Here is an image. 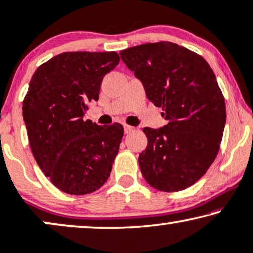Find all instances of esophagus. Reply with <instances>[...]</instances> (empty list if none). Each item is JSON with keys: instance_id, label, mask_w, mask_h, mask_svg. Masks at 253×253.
<instances>
[{"instance_id": "34e87169", "label": "esophagus", "mask_w": 253, "mask_h": 253, "mask_svg": "<svg viewBox=\"0 0 253 253\" xmlns=\"http://www.w3.org/2000/svg\"><path fill=\"white\" fill-rule=\"evenodd\" d=\"M124 128H125V133L126 134L132 133L134 132V129H135L133 126H129V125H124Z\"/></svg>"}]
</instances>
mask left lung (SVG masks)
I'll use <instances>...</instances> for the list:
<instances>
[{
    "mask_svg": "<svg viewBox=\"0 0 253 253\" xmlns=\"http://www.w3.org/2000/svg\"><path fill=\"white\" fill-rule=\"evenodd\" d=\"M120 55L168 120L160 129L143 128L142 176L163 192L190 187L210 169L223 135L225 103L213 69L199 54L170 42L134 46Z\"/></svg>",
    "mask_w": 253,
    "mask_h": 253,
    "instance_id": "8db88e82",
    "label": "left lung"
}]
</instances>
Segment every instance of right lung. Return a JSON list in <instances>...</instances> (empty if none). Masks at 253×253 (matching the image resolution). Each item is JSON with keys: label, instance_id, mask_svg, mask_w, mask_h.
Wrapping results in <instances>:
<instances>
[{"label": "right lung", "instance_id": "1", "mask_svg": "<svg viewBox=\"0 0 253 253\" xmlns=\"http://www.w3.org/2000/svg\"><path fill=\"white\" fill-rule=\"evenodd\" d=\"M116 52H65L38 67L23 100V118L37 163L67 194L92 193L110 177L124 127L83 117L98 100L103 77L119 63Z\"/></svg>", "mask_w": 253, "mask_h": 253}]
</instances>
